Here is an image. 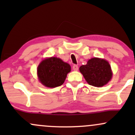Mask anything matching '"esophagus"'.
<instances>
[{
    "instance_id": "esophagus-1",
    "label": "esophagus",
    "mask_w": 135,
    "mask_h": 135,
    "mask_svg": "<svg viewBox=\"0 0 135 135\" xmlns=\"http://www.w3.org/2000/svg\"><path fill=\"white\" fill-rule=\"evenodd\" d=\"M73 70H74V71L78 70V66L76 65H74L73 66Z\"/></svg>"
}]
</instances>
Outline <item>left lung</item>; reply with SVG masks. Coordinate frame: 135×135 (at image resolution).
Wrapping results in <instances>:
<instances>
[{
  "mask_svg": "<svg viewBox=\"0 0 135 135\" xmlns=\"http://www.w3.org/2000/svg\"><path fill=\"white\" fill-rule=\"evenodd\" d=\"M79 70L89 85L102 87L111 80L112 72L110 65L103 59L93 58L87 64L80 66Z\"/></svg>",
  "mask_w": 135,
  "mask_h": 135,
  "instance_id": "8db88e82",
  "label": "left lung"
}]
</instances>
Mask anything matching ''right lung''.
<instances>
[{
    "mask_svg": "<svg viewBox=\"0 0 135 135\" xmlns=\"http://www.w3.org/2000/svg\"><path fill=\"white\" fill-rule=\"evenodd\" d=\"M70 65L60 58L51 57L41 61L37 67L38 80L47 88H56L64 83Z\"/></svg>",
    "mask_w": 135,
    "mask_h": 135,
    "instance_id": "1",
    "label": "right lung"
}]
</instances>
